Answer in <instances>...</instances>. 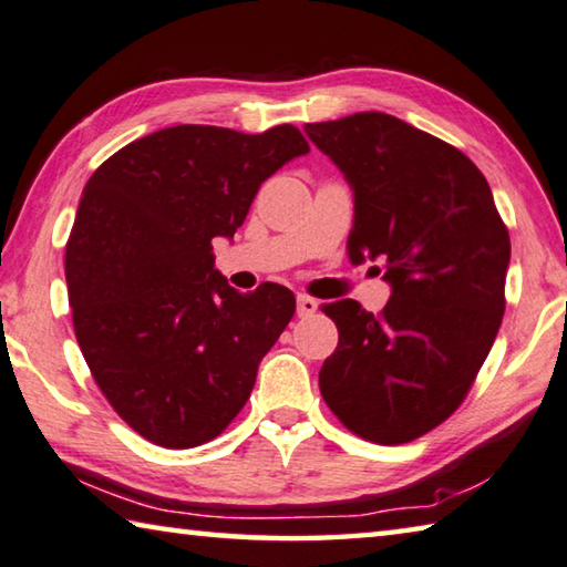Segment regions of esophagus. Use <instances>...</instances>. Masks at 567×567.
I'll use <instances>...</instances> for the list:
<instances>
[{
    "mask_svg": "<svg viewBox=\"0 0 567 567\" xmlns=\"http://www.w3.org/2000/svg\"><path fill=\"white\" fill-rule=\"evenodd\" d=\"M317 307V300H312L310 295H297V317H312Z\"/></svg>",
    "mask_w": 567,
    "mask_h": 567,
    "instance_id": "obj_1",
    "label": "esophagus"
}]
</instances>
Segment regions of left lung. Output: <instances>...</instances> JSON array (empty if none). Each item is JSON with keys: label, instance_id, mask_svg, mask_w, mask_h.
<instances>
[{"label": "left lung", "instance_id": "left-lung-1", "mask_svg": "<svg viewBox=\"0 0 567 567\" xmlns=\"http://www.w3.org/2000/svg\"><path fill=\"white\" fill-rule=\"evenodd\" d=\"M305 133L354 190L347 252L384 262L391 300L322 305L339 344L319 391L374 444H406L466 399L506 310L511 238L473 161L389 113L307 123ZM379 272V270H377Z\"/></svg>", "mask_w": 567, "mask_h": 567}]
</instances>
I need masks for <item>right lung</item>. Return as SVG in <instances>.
Segmentation results:
<instances>
[{
	"instance_id": "add662e5",
	"label": "right lung",
	"mask_w": 567,
	"mask_h": 567,
	"mask_svg": "<svg viewBox=\"0 0 567 567\" xmlns=\"http://www.w3.org/2000/svg\"><path fill=\"white\" fill-rule=\"evenodd\" d=\"M310 143L290 123L265 133L163 128L89 178L66 243L76 342L126 424L166 449L220 436L255 386L260 359L295 315L265 282L243 295L215 270L260 185Z\"/></svg>"
}]
</instances>
